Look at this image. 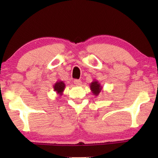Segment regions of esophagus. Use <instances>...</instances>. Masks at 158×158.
Wrapping results in <instances>:
<instances>
[{
	"instance_id": "esophagus-1",
	"label": "esophagus",
	"mask_w": 158,
	"mask_h": 158,
	"mask_svg": "<svg viewBox=\"0 0 158 158\" xmlns=\"http://www.w3.org/2000/svg\"><path fill=\"white\" fill-rule=\"evenodd\" d=\"M74 83L75 84V85H81L82 82H81V80L75 79V80H74Z\"/></svg>"
}]
</instances>
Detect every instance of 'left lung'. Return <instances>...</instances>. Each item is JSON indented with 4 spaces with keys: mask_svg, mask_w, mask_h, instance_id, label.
<instances>
[{
    "mask_svg": "<svg viewBox=\"0 0 158 158\" xmlns=\"http://www.w3.org/2000/svg\"><path fill=\"white\" fill-rule=\"evenodd\" d=\"M90 89H91L93 94L96 95V96H98L101 90V87L99 83L97 81H94L93 83H90Z\"/></svg>",
    "mask_w": 158,
    "mask_h": 158,
    "instance_id": "8db88e82",
    "label": "left lung"
}]
</instances>
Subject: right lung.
Segmentation results:
<instances>
[{"label": "right lung", "mask_w": 158, "mask_h": 158, "mask_svg": "<svg viewBox=\"0 0 158 158\" xmlns=\"http://www.w3.org/2000/svg\"><path fill=\"white\" fill-rule=\"evenodd\" d=\"M64 87H65V85H64V83L63 82L58 81L55 84V85H54V90H55V91L57 92V94H62V91H63L64 89Z\"/></svg>", "instance_id": "1"}]
</instances>
